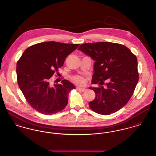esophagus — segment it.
<instances>
[{
  "mask_svg": "<svg viewBox=\"0 0 156 156\" xmlns=\"http://www.w3.org/2000/svg\"><path fill=\"white\" fill-rule=\"evenodd\" d=\"M76 89L79 90H80L82 92H84L86 90V88H83V87H77Z\"/></svg>",
  "mask_w": 156,
  "mask_h": 156,
  "instance_id": "obj_1",
  "label": "esophagus"
}]
</instances>
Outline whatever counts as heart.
<instances>
[{
    "mask_svg": "<svg viewBox=\"0 0 156 156\" xmlns=\"http://www.w3.org/2000/svg\"><path fill=\"white\" fill-rule=\"evenodd\" d=\"M72 80L74 83L78 84H83L84 83V79L83 76L80 75H75L72 77Z\"/></svg>",
    "mask_w": 156,
    "mask_h": 156,
    "instance_id": "b5f03b06",
    "label": "heart"
}]
</instances>
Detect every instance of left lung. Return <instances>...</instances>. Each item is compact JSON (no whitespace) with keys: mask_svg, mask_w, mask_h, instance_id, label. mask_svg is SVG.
<instances>
[{"mask_svg":"<svg viewBox=\"0 0 156 156\" xmlns=\"http://www.w3.org/2000/svg\"><path fill=\"white\" fill-rule=\"evenodd\" d=\"M78 50L95 61L92 81L100 84L89 88L96 94L89 107L99 114L116 112L129 101L138 82L136 56L124 45L108 42L84 43Z\"/></svg>","mask_w":156,"mask_h":156,"instance_id":"8db88e82","label":"left lung"}]
</instances>
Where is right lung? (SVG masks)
Wrapping results in <instances>:
<instances>
[{"label":"right lung","mask_w":156,"mask_h":156,"mask_svg":"<svg viewBox=\"0 0 156 156\" xmlns=\"http://www.w3.org/2000/svg\"><path fill=\"white\" fill-rule=\"evenodd\" d=\"M79 44L44 42L32 45L17 62V81L28 103L42 114H56L67 106L68 95L75 89L67 80L50 83L52 75L62 67L66 58Z\"/></svg>","instance_id":"right-lung-1"}]
</instances>
